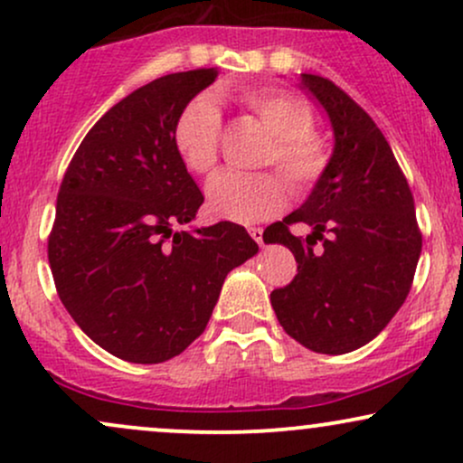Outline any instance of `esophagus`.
I'll return each mask as SVG.
<instances>
[{
	"mask_svg": "<svg viewBox=\"0 0 463 463\" xmlns=\"http://www.w3.org/2000/svg\"><path fill=\"white\" fill-rule=\"evenodd\" d=\"M248 232H250V237H252L254 241H257L259 246H261V243H263V228H257V226L248 228Z\"/></svg>",
	"mask_w": 463,
	"mask_h": 463,
	"instance_id": "1",
	"label": "esophagus"
}]
</instances>
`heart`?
<instances>
[{
	"label": "heart",
	"mask_w": 463,
	"mask_h": 463,
	"mask_svg": "<svg viewBox=\"0 0 463 463\" xmlns=\"http://www.w3.org/2000/svg\"><path fill=\"white\" fill-rule=\"evenodd\" d=\"M232 98L272 135L259 163L279 167L296 194L316 187L331 165V150L328 143L313 132L311 106L298 95L276 87H246ZM172 139L180 161L191 174H213L220 161L222 139L217 106L209 98H195L184 104L174 121ZM285 180L276 172L220 174L206 189L209 211L241 224L265 220L283 209Z\"/></svg>",
	"instance_id": "heart-1"
}]
</instances>
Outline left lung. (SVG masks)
Segmentation results:
<instances>
[{
  "mask_svg": "<svg viewBox=\"0 0 463 463\" xmlns=\"http://www.w3.org/2000/svg\"><path fill=\"white\" fill-rule=\"evenodd\" d=\"M302 84L326 110L335 147L305 204L263 235L298 263L269 300L289 337L313 353L344 354L374 339L402 307L422 232L405 174L372 117L328 78L302 73ZM294 223L314 228L307 242L290 235Z\"/></svg>",
  "mask_w": 463,
  "mask_h": 463,
  "instance_id": "8db88e82",
  "label": "left lung"
}]
</instances>
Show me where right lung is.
Wrapping results in <instances>:
<instances>
[{
  "label": "right lung",
  "mask_w": 463,
  "mask_h": 463,
  "mask_svg": "<svg viewBox=\"0 0 463 463\" xmlns=\"http://www.w3.org/2000/svg\"><path fill=\"white\" fill-rule=\"evenodd\" d=\"M215 69L169 73L117 102L73 154L47 259L58 298L98 346L161 364L200 337L226 274L257 254L246 228L174 231L204 195L174 147V121Z\"/></svg>",
  "instance_id": "add662e5"
}]
</instances>
